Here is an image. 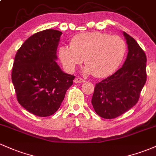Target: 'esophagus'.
<instances>
[{"mask_svg": "<svg viewBox=\"0 0 156 156\" xmlns=\"http://www.w3.org/2000/svg\"><path fill=\"white\" fill-rule=\"evenodd\" d=\"M74 83H85V80L83 79L80 78V77H76L75 78L74 80Z\"/></svg>", "mask_w": 156, "mask_h": 156, "instance_id": "34e87169", "label": "esophagus"}]
</instances>
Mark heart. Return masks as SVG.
I'll use <instances>...</instances> for the list:
<instances>
[{"mask_svg":"<svg viewBox=\"0 0 156 156\" xmlns=\"http://www.w3.org/2000/svg\"><path fill=\"white\" fill-rule=\"evenodd\" d=\"M126 51V44L120 36L91 32L74 36L70 41V46L62 45L58 48V56L68 71L73 72L85 58V73L105 77L118 69Z\"/></svg>","mask_w":156,"mask_h":156,"instance_id":"b5f03b06","label":"heart"}]
</instances>
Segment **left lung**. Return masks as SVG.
Wrapping results in <instances>:
<instances>
[{"instance_id":"obj_1","label":"left lung","mask_w":156,"mask_h":156,"mask_svg":"<svg viewBox=\"0 0 156 156\" xmlns=\"http://www.w3.org/2000/svg\"><path fill=\"white\" fill-rule=\"evenodd\" d=\"M128 54L123 66L95 85L91 99L99 116L113 119L123 115L138 101L147 81V56L137 41L123 32Z\"/></svg>"}]
</instances>
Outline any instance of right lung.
<instances>
[{"mask_svg":"<svg viewBox=\"0 0 156 156\" xmlns=\"http://www.w3.org/2000/svg\"><path fill=\"white\" fill-rule=\"evenodd\" d=\"M62 34L51 29L35 33L15 56L12 81L17 100L36 116L48 117L57 111L75 78L62 71L56 62Z\"/></svg>","mask_w":156,"mask_h":156,"instance_id":"right-lung-1","label":"right lung"}]
</instances>
